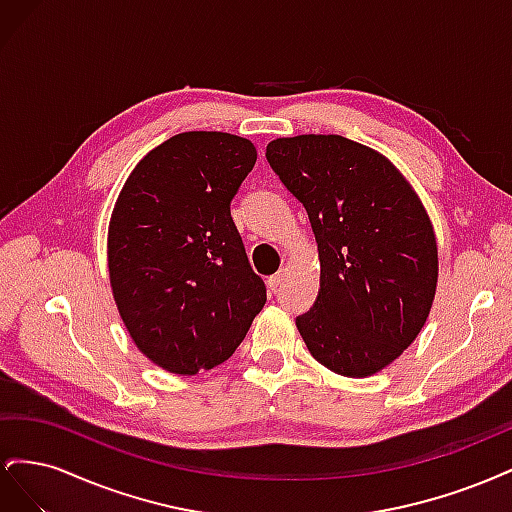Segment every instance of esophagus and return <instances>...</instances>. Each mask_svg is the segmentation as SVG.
<instances>
[{"mask_svg":"<svg viewBox=\"0 0 512 512\" xmlns=\"http://www.w3.org/2000/svg\"><path fill=\"white\" fill-rule=\"evenodd\" d=\"M284 284V271H280V273H275V275H271L269 277V288L275 292L277 288H280Z\"/></svg>","mask_w":512,"mask_h":512,"instance_id":"1","label":"esophagus"}]
</instances>
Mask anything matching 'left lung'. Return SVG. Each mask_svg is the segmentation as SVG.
<instances>
[{
    "label": "left lung",
    "mask_w": 512,
    "mask_h": 512,
    "mask_svg": "<svg viewBox=\"0 0 512 512\" xmlns=\"http://www.w3.org/2000/svg\"><path fill=\"white\" fill-rule=\"evenodd\" d=\"M275 175L312 222L320 292L297 318L307 350L346 378L391 365L421 333L436 297L438 243L399 168L339 134H299L267 145Z\"/></svg>",
    "instance_id": "8db88e82"
}]
</instances>
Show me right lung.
<instances>
[{"label":"right lung","mask_w":512,"mask_h":512,"mask_svg":"<svg viewBox=\"0 0 512 512\" xmlns=\"http://www.w3.org/2000/svg\"><path fill=\"white\" fill-rule=\"evenodd\" d=\"M256 147L228 132H183L134 166L108 222L113 299L136 348L170 374L230 359L265 307L230 200Z\"/></svg>","instance_id":"1"}]
</instances>
